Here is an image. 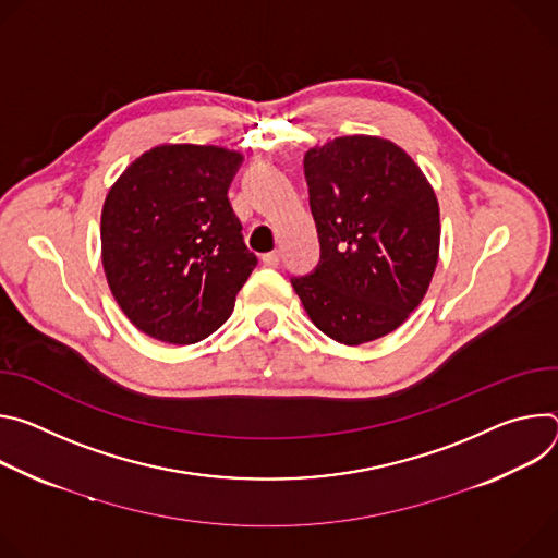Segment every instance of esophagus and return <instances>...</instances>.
Wrapping results in <instances>:
<instances>
[{"mask_svg":"<svg viewBox=\"0 0 558 558\" xmlns=\"http://www.w3.org/2000/svg\"><path fill=\"white\" fill-rule=\"evenodd\" d=\"M262 262H264L266 266H270V268H277V266H279V253H268V255L262 257Z\"/></svg>","mask_w":558,"mask_h":558,"instance_id":"esophagus-1","label":"esophagus"}]
</instances>
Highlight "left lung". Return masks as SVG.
<instances>
[{
  "label": "left lung",
  "mask_w": 558,
  "mask_h": 558,
  "mask_svg": "<svg viewBox=\"0 0 558 558\" xmlns=\"http://www.w3.org/2000/svg\"><path fill=\"white\" fill-rule=\"evenodd\" d=\"M322 259L294 277L307 317L359 345L397 330L421 303L439 259V202L390 140L348 135L303 157Z\"/></svg>",
  "instance_id": "8db88e82"
}]
</instances>
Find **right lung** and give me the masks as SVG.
I'll return each mask as SVG.
<instances>
[{
	"label": "right lung",
	"mask_w": 558,
	"mask_h": 558,
	"mask_svg": "<svg viewBox=\"0 0 558 558\" xmlns=\"http://www.w3.org/2000/svg\"><path fill=\"white\" fill-rule=\"evenodd\" d=\"M241 153L163 144L112 183L101 210V264L131 324L163 343L189 345L232 313L257 266L228 189Z\"/></svg>",
	"instance_id": "right-lung-1"
}]
</instances>
